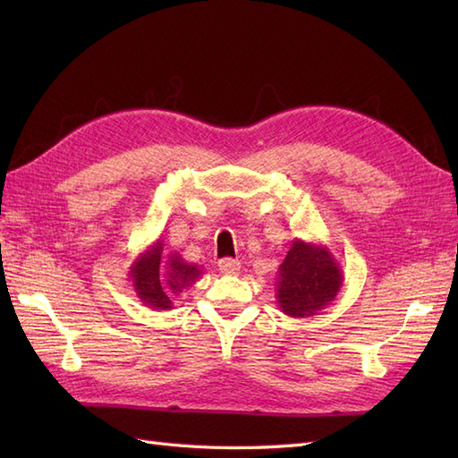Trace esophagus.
Here are the masks:
<instances>
[{"instance_id": "esophagus-1", "label": "esophagus", "mask_w": 458, "mask_h": 458, "mask_svg": "<svg viewBox=\"0 0 458 458\" xmlns=\"http://www.w3.org/2000/svg\"><path fill=\"white\" fill-rule=\"evenodd\" d=\"M217 267L221 273H225V275H237L241 271V261L233 259V258H224L217 261Z\"/></svg>"}]
</instances>
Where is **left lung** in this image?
I'll return each instance as SVG.
<instances>
[{
	"instance_id": "8db88e82",
	"label": "left lung",
	"mask_w": 458,
	"mask_h": 458,
	"mask_svg": "<svg viewBox=\"0 0 458 458\" xmlns=\"http://www.w3.org/2000/svg\"><path fill=\"white\" fill-rule=\"evenodd\" d=\"M276 303L284 315L306 318L335 301L344 283L342 267L323 242L294 239L276 271Z\"/></svg>"
}]
</instances>
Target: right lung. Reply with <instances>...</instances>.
<instances>
[{
	"instance_id": "1",
	"label": "right lung",
	"mask_w": 458,
	"mask_h": 458,
	"mask_svg": "<svg viewBox=\"0 0 458 458\" xmlns=\"http://www.w3.org/2000/svg\"><path fill=\"white\" fill-rule=\"evenodd\" d=\"M162 248V241L157 239L133 259L130 267V281L137 298L155 311L172 310V298L202 276V267L187 263L179 252H172L164 259Z\"/></svg>"
}]
</instances>
